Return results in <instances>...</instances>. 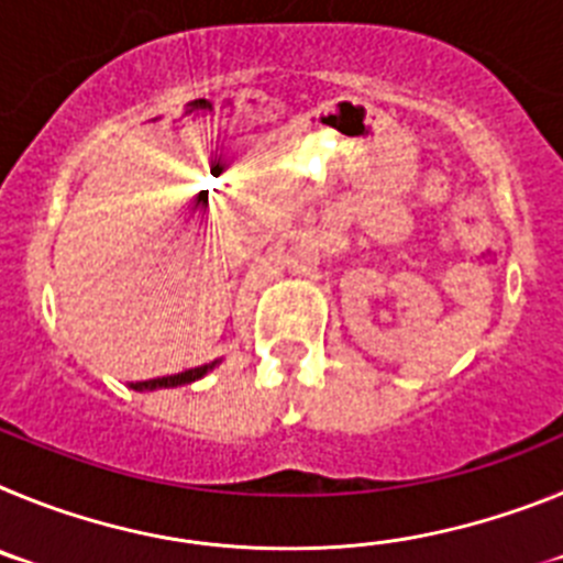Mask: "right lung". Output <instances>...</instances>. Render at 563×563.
I'll return each mask as SVG.
<instances>
[{
  "instance_id": "right-lung-1",
  "label": "right lung",
  "mask_w": 563,
  "mask_h": 563,
  "mask_svg": "<svg viewBox=\"0 0 563 563\" xmlns=\"http://www.w3.org/2000/svg\"><path fill=\"white\" fill-rule=\"evenodd\" d=\"M220 361H211V363H202V366H194V369L180 372V375H166V377H154V380H137L132 383L134 391H154V389H174V386H186V383L200 380L202 375L213 369Z\"/></svg>"
}]
</instances>
